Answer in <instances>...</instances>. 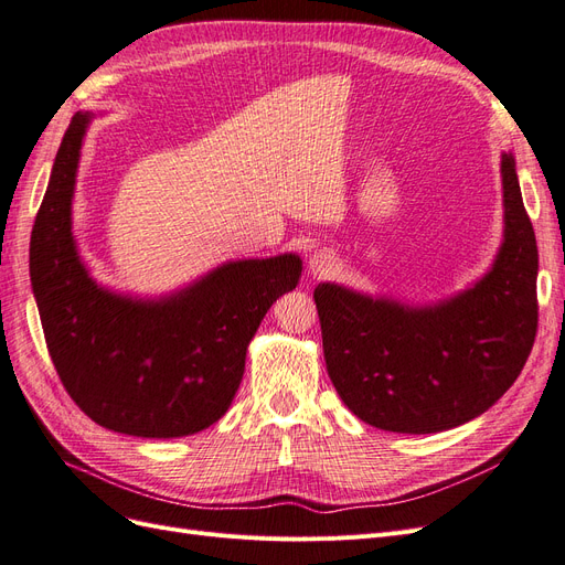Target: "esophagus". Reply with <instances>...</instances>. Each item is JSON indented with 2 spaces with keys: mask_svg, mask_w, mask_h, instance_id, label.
I'll return each instance as SVG.
<instances>
[{
  "mask_svg": "<svg viewBox=\"0 0 565 565\" xmlns=\"http://www.w3.org/2000/svg\"><path fill=\"white\" fill-rule=\"evenodd\" d=\"M332 268H334V254L330 249H318L311 254L309 270L313 276H328Z\"/></svg>",
  "mask_w": 565,
  "mask_h": 565,
  "instance_id": "esophagus-1",
  "label": "esophagus"
}]
</instances>
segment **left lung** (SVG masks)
I'll return each mask as SVG.
<instances>
[{"label": "left lung", "instance_id": "8db88e82", "mask_svg": "<svg viewBox=\"0 0 565 565\" xmlns=\"http://www.w3.org/2000/svg\"><path fill=\"white\" fill-rule=\"evenodd\" d=\"M504 241L473 287L431 306L320 282L313 292L324 365L339 398L396 434L452 429L516 382L537 332V243L516 162L502 156Z\"/></svg>", "mask_w": 565, "mask_h": 565}]
</instances>
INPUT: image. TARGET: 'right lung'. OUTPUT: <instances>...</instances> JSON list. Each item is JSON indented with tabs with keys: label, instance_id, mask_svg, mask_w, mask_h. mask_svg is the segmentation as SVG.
<instances>
[{
	"label": "right lung",
	"instance_id": "add662e5",
	"mask_svg": "<svg viewBox=\"0 0 565 565\" xmlns=\"http://www.w3.org/2000/svg\"><path fill=\"white\" fill-rule=\"evenodd\" d=\"M92 113H75L30 237L46 349L77 407L110 431L179 438L207 429L243 382L249 341L301 278L297 254L228 262L162 299L100 287L73 237V193Z\"/></svg>",
	"mask_w": 565,
	"mask_h": 565
}]
</instances>
